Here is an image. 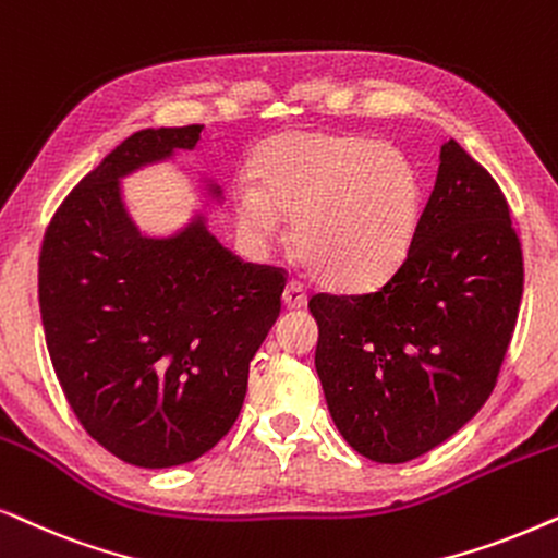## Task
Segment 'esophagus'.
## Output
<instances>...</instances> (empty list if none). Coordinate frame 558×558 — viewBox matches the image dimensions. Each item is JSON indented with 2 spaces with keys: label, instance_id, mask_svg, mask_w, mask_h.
<instances>
[{
  "label": "esophagus",
  "instance_id": "obj_1",
  "mask_svg": "<svg viewBox=\"0 0 558 558\" xmlns=\"http://www.w3.org/2000/svg\"><path fill=\"white\" fill-rule=\"evenodd\" d=\"M306 301H308L306 288H303L301 283H295V280H291V283H288L286 291H283L286 308H303V306H306Z\"/></svg>",
  "mask_w": 558,
  "mask_h": 558
}]
</instances>
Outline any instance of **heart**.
<instances>
[{
    "label": "heart",
    "instance_id": "heart-1",
    "mask_svg": "<svg viewBox=\"0 0 558 558\" xmlns=\"http://www.w3.org/2000/svg\"><path fill=\"white\" fill-rule=\"evenodd\" d=\"M423 211L421 175L408 155L367 137L293 132L257 158V185L236 193L252 240L278 236L293 219V250L324 286L367 291L411 252Z\"/></svg>",
    "mask_w": 558,
    "mask_h": 558
}]
</instances>
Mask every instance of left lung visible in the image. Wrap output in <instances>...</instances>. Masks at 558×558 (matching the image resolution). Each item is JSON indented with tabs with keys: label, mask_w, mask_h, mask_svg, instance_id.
<instances>
[{
	"label": "left lung",
	"mask_w": 558,
	"mask_h": 558,
	"mask_svg": "<svg viewBox=\"0 0 558 558\" xmlns=\"http://www.w3.org/2000/svg\"><path fill=\"white\" fill-rule=\"evenodd\" d=\"M439 160L405 263L373 293L308 301L331 418L380 464L426 454L485 405L521 308L523 252L500 185L457 140Z\"/></svg>",
	"instance_id": "obj_1"
}]
</instances>
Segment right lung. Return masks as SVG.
Segmentation results:
<instances>
[{"instance_id":"1","label":"right lung","mask_w":558,"mask_h":558,"mask_svg":"<svg viewBox=\"0 0 558 558\" xmlns=\"http://www.w3.org/2000/svg\"><path fill=\"white\" fill-rule=\"evenodd\" d=\"M202 130L130 135L65 196L40 250V316L65 400L94 441L147 470L193 462L232 428L286 288L280 267L242 263L202 214L170 236L132 221L119 181L193 150Z\"/></svg>"}]
</instances>
